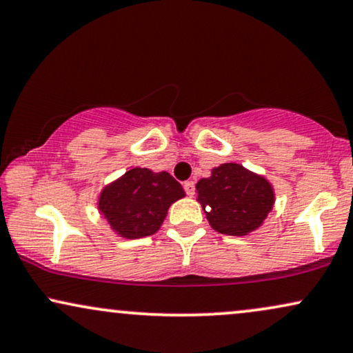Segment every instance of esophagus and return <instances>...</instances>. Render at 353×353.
I'll use <instances>...</instances> for the list:
<instances>
[{
    "label": "esophagus",
    "mask_w": 353,
    "mask_h": 353,
    "mask_svg": "<svg viewBox=\"0 0 353 353\" xmlns=\"http://www.w3.org/2000/svg\"><path fill=\"white\" fill-rule=\"evenodd\" d=\"M183 188H185L188 196H193V194H194V183H193V181H185Z\"/></svg>",
    "instance_id": "obj_1"
}]
</instances>
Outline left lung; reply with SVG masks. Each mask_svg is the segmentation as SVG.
<instances>
[{
    "mask_svg": "<svg viewBox=\"0 0 353 353\" xmlns=\"http://www.w3.org/2000/svg\"><path fill=\"white\" fill-rule=\"evenodd\" d=\"M198 203L208 223L225 236H249L263 224L275 204V190L263 175L229 162L196 183Z\"/></svg>",
    "mask_w": 353,
    "mask_h": 353,
    "instance_id": "8db88e82",
    "label": "left lung"
}]
</instances>
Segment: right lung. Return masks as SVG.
Instances as JSON below:
<instances>
[{
	"instance_id": "add662e5",
	"label": "right lung",
	"mask_w": 353,
	"mask_h": 353,
	"mask_svg": "<svg viewBox=\"0 0 353 353\" xmlns=\"http://www.w3.org/2000/svg\"><path fill=\"white\" fill-rule=\"evenodd\" d=\"M181 198L185 191L168 172L134 167L104 186L97 204L117 236L141 239L155 234L168 208Z\"/></svg>"
}]
</instances>
